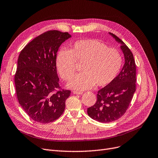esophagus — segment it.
<instances>
[{
  "label": "esophagus",
  "mask_w": 158,
  "mask_h": 158,
  "mask_svg": "<svg viewBox=\"0 0 158 158\" xmlns=\"http://www.w3.org/2000/svg\"><path fill=\"white\" fill-rule=\"evenodd\" d=\"M83 92L81 91H73V94H79V95H81L83 94Z\"/></svg>",
  "instance_id": "34e87169"
}]
</instances>
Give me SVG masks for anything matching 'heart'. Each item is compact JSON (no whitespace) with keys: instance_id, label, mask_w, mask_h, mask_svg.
Masks as SVG:
<instances>
[{"instance_id":"obj_1","label":"heart","mask_w":158,"mask_h":158,"mask_svg":"<svg viewBox=\"0 0 158 158\" xmlns=\"http://www.w3.org/2000/svg\"><path fill=\"white\" fill-rule=\"evenodd\" d=\"M121 52L96 40L77 41L70 45L69 50L58 51L56 64L58 72L64 80H68L76 70L75 62L83 63V73L70 79L68 86L75 90H85L94 85L104 86L116 78L122 64Z\"/></svg>"}]
</instances>
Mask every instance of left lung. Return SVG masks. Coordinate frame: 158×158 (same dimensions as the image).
Returning a JSON list of instances; mask_svg holds the SVG:
<instances>
[{"label":"left lung","mask_w":158,"mask_h":158,"mask_svg":"<svg viewBox=\"0 0 158 158\" xmlns=\"http://www.w3.org/2000/svg\"><path fill=\"white\" fill-rule=\"evenodd\" d=\"M109 34L121 44L125 63L112 82L98 90L96 103L87 109L90 118L103 123L113 122L123 116L136 90V66L133 53L116 35Z\"/></svg>","instance_id":"8db88e82"}]
</instances>
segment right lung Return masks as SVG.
Instances as JSON below:
<instances>
[{
    "label": "right lung",
    "mask_w": 158,
    "mask_h": 158,
    "mask_svg": "<svg viewBox=\"0 0 158 158\" xmlns=\"http://www.w3.org/2000/svg\"><path fill=\"white\" fill-rule=\"evenodd\" d=\"M71 37L68 32L47 31L19 55L14 78L17 100L30 118L40 123L56 120L65 109L71 91L60 89L56 57L60 45Z\"/></svg>",
    "instance_id": "right-lung-1"
}]
</instances>
